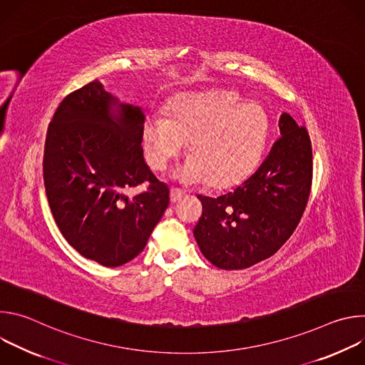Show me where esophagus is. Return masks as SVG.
Instances as JSON below:
<instances>
[{"label":"esophagus","mask_w":365,"mask_h":365,"mask_svg":"<svg viewBox=\"0 0 365 365\" xmlns=\"http://www.w3.org/2000/svg\"><path fill=\"white\" fill-rule=\"evenodd\" d=\"M185 196H186V193L183 190H180V189H172L170 190V202L172 203H176V202L182 200Z\"/></svg>","instance_id":"esophagus-1"}]
</instances>
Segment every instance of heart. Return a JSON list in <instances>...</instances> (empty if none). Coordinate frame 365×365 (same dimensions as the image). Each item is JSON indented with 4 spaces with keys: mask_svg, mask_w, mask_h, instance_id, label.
<instances>
[{
    "mask_svg": "<svg viewBox=\"0 0 365 365\" xmlns=\"http://www.w3.org/2000/svg\"><path fill=\"white\" fill-rule=\"evenodd\" d=\"M269 115L235 92L214 91L178 99L169 114H150L143 127L148 166L162 172L192 140L190 154L175 169L185 185L240 183L258 166L269 138Z\"/></svg>",
    "mask_w": 365,
    "mask_h": 365,
    "instance_id": "heart-1",
    "label": "heart"
}]
</instances>
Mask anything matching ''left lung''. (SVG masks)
Returning a JSON list of instances; mask_svg holds the SVG:
<instances>
[{
	"label": "left lung",
	"instance_id": "1",
	"mask_svg": "<svg viewBox=\"0 0 365 365\" xmlns=\"http://www.w3.org/2000/svg\"><path fill=\"white\" fill-rule=\"evenodd\" d=\"M282 137L258 169L232 192L200 196L193 228L202 254L222 270H241L272 257L290 238L312 183V147L304 127L283 113Z\"/></svg>",
	"mask_w": 365,
	"mask_h": 365
}]
</instances>
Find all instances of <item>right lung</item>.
<instances>
[{"label": "right lung", "mask_w": 365, "mask_h": 365, "mask_svg": "<svg viewBox=\"0 0 365 365\" xmlns=\"http://www.w3.org/2000/svg\"><path fill=\"white\" fill-rule=\"evenodd\" d=\"M144 114L99 81L68 95L51 120L43 178L51 214L66 241L106 267L123 266L145 247L169 206V187L143 155ZM144 181L149 189L130 198Z\"/></svg>", "instance_id": "right-lung-1"}]
</instances>
